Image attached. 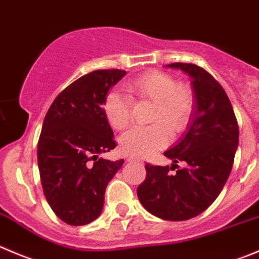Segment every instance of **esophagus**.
Segmentation results:
<instances>
[{
  "instance_id": "esophagus-1",
  "label": "esophagus",
  "mask_w": 259,
  "mask_h": 259,
  "mask_svg": "<svg viewBox=\"0 0 259 259\" xmlns=\"http://www.w3.org/2000/svg\"><path fill=\"white\" fill-rule=\"evenodd\" d=\"M127 162H129V163H142L140 160L134 159V158H127Z\"/></svg>"
}]
</instances>
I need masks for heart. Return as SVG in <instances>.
Wrapping results in <instances>:
<instances>
[{"label":"heart","mask_w":259,"mask_h":259,"mask_svg":"<svg viewBox=\"0 0 259 259\" xmlns=\"http://www.w3.org/2000/svg\"><path fill=\"white\" fill-rule=\"evenodd\" d=\"M126 90L133 96L153 102L152 121L164 122L172 132L187 124L192 112V95L188 89L176 84L169 74L147 72L130 82ZM104 111L114 129H125L130 122V99L121 92H110L105 99ZM162 122L132 127L120 138V152L132 158H147L162 149L168 143V132Z\"/></svg>","instance_id":"b5f03b06"}]
</instances>
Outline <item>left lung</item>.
I'll return each instance as SVG.
<instances>
[{
    "label": "left lung",
    "mask_w": 259,
    "mask_h": 259,
    "mask_svg": "<svg viewBox=\"0 0 259 259\" xmlns=\"http://www.w3.org/2000/svg\"><path fill=\"white\" fill-rule=\"evenodd\" d=\"M191 78L193 106L187 129L164 155L168 165L145 164L147 177L138 187L140 204L154 217L183 222L197 217L217 200L232 170L239 127L232 104L219 82L196 64L172 63ZM178 160L185 163L173 175Z\"/></svg>",
    "instance_id": "8db88e82"
}]
</instances>
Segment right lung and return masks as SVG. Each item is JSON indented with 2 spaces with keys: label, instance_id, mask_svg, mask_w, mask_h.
I'll return each instance as SVG.
<instances>
[{
  "label": "right lung",
  "instance_id": "add662e5",
  "mask_svg": "<svg viewBox=\"0 0 259 259\" xmlns=\"http://www.w3.org/2000/svg\"><path fill=\"white\" fill-rule=\"evenodd\" d=\"M125 74L102 69L82 76L58 95L45 115L37 143L40 180L48 204L69 225L100 217L107 185L124 163L100 154L116 147L104 104Z\"/></svg>",
  "mask_w": 259,
  "mask_h": 259
}]
</instances>
